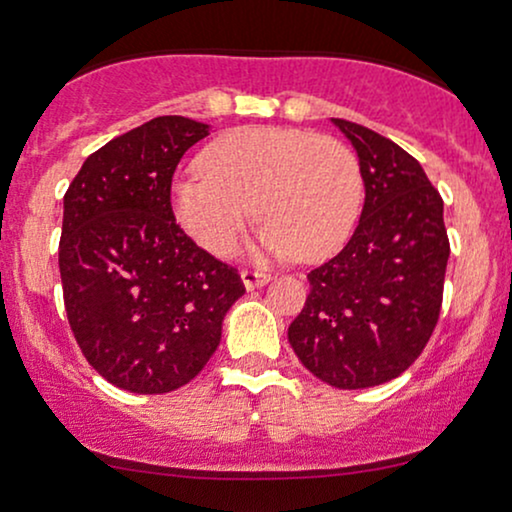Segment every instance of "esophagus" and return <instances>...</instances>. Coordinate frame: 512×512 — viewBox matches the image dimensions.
I'll return each instance as SVG.
<instances>
[{
    "mask_svg": "<svg viewBox=\"0 0 512 512\" xmlns=\"http://www.w3.org/2000/svg\"><path fill=\"white\" fill-rule=\"evenodd\" d=\"M240 279H243L245 289L252 291V289H260V286L267 284L272 276L264 274V272H252V269H243V272H240Z\"/></svg>",
    "mask_w": 512,
    "mask_h": 512,
    "instance_id": "obj_1",
    "label": "esophagus"
}]
</instances>
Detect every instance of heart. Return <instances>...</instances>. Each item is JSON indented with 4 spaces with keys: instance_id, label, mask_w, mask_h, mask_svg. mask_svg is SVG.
<instances>
[{
    "instance_id": "obj_1",
    "label": "heart",
    "mask_w": 512,
    "mask_h": 512,
    "mask_svg": "<svg viewBox=\"0 0 512 512\" xmlns=\"http://www.w3.org/2000/svg\"><path fill=\"white\" fill-rule=\"evenodd\" d=\"M363 182L339 139L291 127H243L202 154V170L173 185V209L187 236L216 257L236 250L260 219L262 255L322 260L354 231Z\"/></svg>"
}]
</instances>
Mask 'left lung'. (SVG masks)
Masks as SVG:
<instances>
[{
  "label": "left lung",
  "instance_id": "1",
  "mask_svg": "<svg viewBox=\"0 0 512 512\" xmlns=\"http://www.w3.org/2000/svg\"><path fill=\"white\" fill-rule=\"evenodd\" d=\"M332 122L356 149L366 202L344 250L308 274L289 342L322 383L363 390L402 375L424 351L443 303L450 243L443 199L421 163L373 129Z\"/></svg>",
  "mask_w": 512,
  "mask_h": 512
}]
</instances>
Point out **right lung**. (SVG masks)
<instances>
[{
    "instance_id": "right-lung-1",
    "label": "right lung",
    "mask_w": 512,
    "mask_h": 512,
    "mask_svg": "<svg viewBox=\"0 0 512 512\" xmlns=\"http://www.w3.org/2000/svg\"><path fill=\"white\" fill-rule=\"evenodd\" d=\"M209 125L163 115L86 158L64 195L60 274L81 354L137 395L187 385L245 293L238 272L175 223L170 182Z\"/></svg>"
}]
</instances>
